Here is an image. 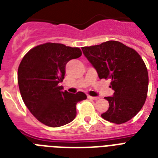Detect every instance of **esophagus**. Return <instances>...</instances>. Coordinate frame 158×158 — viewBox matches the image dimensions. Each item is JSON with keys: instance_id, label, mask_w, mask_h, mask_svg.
<instances>
[{"instance_id": "1", "label": "esophagus", "mask_w": 158, "mask_h": 158, "mask_svg": "<svg viewBox=\"0 0 158 158\" xmlns=\"http://www.w3.org/2000/svg\"><path fill=\"white\" fill-rule=\"evenodd\" d=\"M88 98L91 99V100H98L99 98L98 97H93V96H88Z\"/></svg>"}]
</instances>
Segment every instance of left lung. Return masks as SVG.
<instances>
[{"mask_svg": "<svg viewBox=\"0 0 158 158\" xmlns=\"http://www.w3.org/2000/svg\"><path fill=\"white\" fill-rule=\"evenodd\" d=\"M82 51L99 79H111L112 97H106L109 108L102 117L122 124L137 115L147 98L148 74L139 53L117 41H107Z\"/></svg>", "mask_w": 158, "mask_h": 158, "instance_id": "obj_1", "label": "left lung"}]
</instances>
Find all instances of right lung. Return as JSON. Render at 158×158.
I'll list each match as a JSON object with an SVG mask.
<instances>
[{"label":"right lung","mask_w":158,"mask_h":158,"mask_svg":"<svg viewBox=\"0 0 158 158\" xmlns=\"http://www.w3.org/2000/svg\"><path fill=\"white\" fill-rule=\"evenodd\" d=\"M78 48L47 43L32 48L21 60L18 84L23 102L37 120L50 127H60L76 116V104L87 98L83 92L69 94L60 84L65 65L81 56Z\"/></svg>","instance_id":"obj_1"}]
</instances>
